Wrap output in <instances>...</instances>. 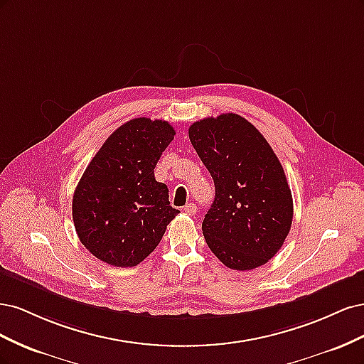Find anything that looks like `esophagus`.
Returning <instances> with one entry per match:
<instances>
[{
  "label": "esophagus",
  "mask_w": 364,
  "mask_h": 364,
  "mask_svg": "<svg viewBox=\"0 0 364 364\" xmlns=\"http://www.w3.org/2000/svg\"><path fill=\"white\" fill-rule=\"evenodd\" d=\"M183 209H185V213L190 214V215H194L197 213V206L194 203H188Z\"/></svg>",
  "instance_id": "34e87169"
}]
</instances>
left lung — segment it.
I'll list each match as a JSON object with an SVG mask.
<instances>
[{"mask_svg": "<svg viewBox=\"0 0 364 364\" xmlns=\"http://www.w3.org/2000/svg\"><path fill=\"white\" fill-rule=\"evenodd\" d=\"M188 135L215 185L202 223L208 247L229 269L262 266L284 245L293 220L279 159L258 129L237 114L196 121Z\"/></svg>", "mask_w": 364, "mask_h": 364, "instance_id": "obj_1", "label": "left lung"}]
</instances>
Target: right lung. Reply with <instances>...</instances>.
Wrapping results in <instances>:
<instances>
[{
    "instance_id": "1",
    "label": "right lung",
    "mask_w": 364,
    "mask_h": 364,
    "mask_svg": "<svg viewBox=\"0 0 364 364\" xmlns=\"http://www.w3.org/2000/svg\"><path fill=\"white\" fill-rule=\"evenodd\" d=\"M176 132L167 121L134 118L119 126L87 165L73 196L80 243L115 267H134L156 249L179 214L155 167Z\"/></svg>"
}]
</instances>
